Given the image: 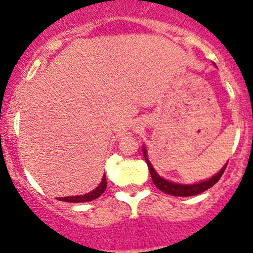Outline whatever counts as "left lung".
Instances as JSON below:
<instances>
[{"mask_svg": "<svg viewBox=\"0 0 253 253\" xmlns=\"http://www.w3.org/2000/svg\"><path fill=\"white\" fill-rule=\"evenodd\" d=\"M143 155H144L145 163H147L148 169H149L150 175H152L153 183H154L160 191H163V192L171 196H177V197H190V196H196L205 192V191L208 190V188H211V186H214L219 180H220L221 175H223V172L225 171L226 165H228V163H226V164L219 170V172H216L215 175L207 178L205 181H201V182H197V183H192V185H182V183H177V182H172V181H169V180H165L164 177H162V176L155 171L153 165L150 164V162L148 160L147 149H145L144 145H143Z\"/></svg>", "mask_w": 253, "mask_h": 253, "instance_id": "8db88e82", "label": "left lung"}]
</instances>
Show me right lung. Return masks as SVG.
<instances>
[{"label":"right lung","instance_id":"obj_1","mask_svg":"<svg viewBox=\"0 0 253 253\" xmlns=\"http://www.w3.org/2000/svg\"><path fill=\"white\" fill-rule=\"evenodd\" d=\"M106 186H108V182H106V175L103 176L101 178V182L99 183L98 187L95 190H93L91 192L85 193V195L81 196H70V197H60L57 198L58 201H62V202H71V203H83V202H90V201L96 200L98 197H100L104 193V191L106 190Z\"/></svg>","mask_w":253,"mask_h":253}]
</instances>
